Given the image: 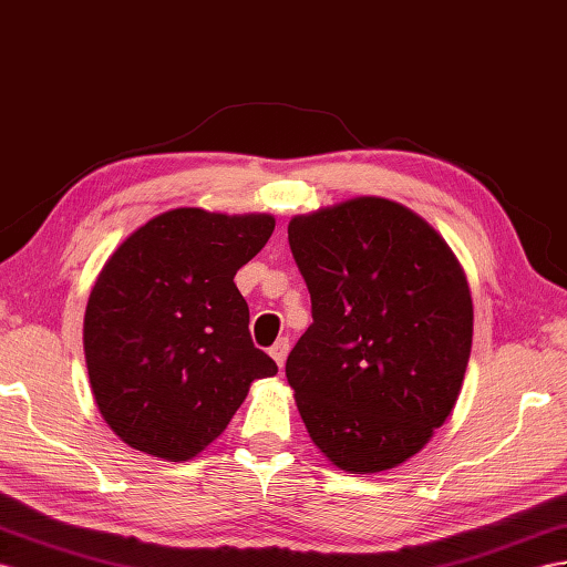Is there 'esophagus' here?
Wrapping results in <instances>:
<instances>
[{"instance_id":"obj_1","label":"esophagus","mask_w":567,"mask_h":567,"mask_svg":"<svg viewBox=\"0 0 567 567\" xmlns=\"http://www.w3.org/2000/svg\"><path fill=\"white\" fill-rule=\"evenodd\" d=\"M287 354H289V340H287V338H280L278 342H275V344L270 347V357L275 359V364H278L280 369L285 367Z\"/></svg>"}]
</instances>
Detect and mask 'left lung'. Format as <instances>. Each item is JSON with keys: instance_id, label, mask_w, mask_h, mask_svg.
<instances>
[{"instance_id": "left-lung-1", "label": "left lung", "mask_w": 567, "mask_h": 567, "mask_svg": "<svg viewBox=\"0 0 567 567\" xmlns=\"http://www.w3.org/2000/svg\"><path fill=\"white\" fill-rule=\"evenodd\" d=\"M287 235L313 313L285 367L303 426L338 470H393L460 398L467 275L424 217L381 196L295 215Z\"/></svg>"}]
</instances>
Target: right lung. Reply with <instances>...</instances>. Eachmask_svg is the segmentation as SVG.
Listing matches in <instances>:
<instances>
[{
	"mask_svg": "<svg viewBox=\"0 0 567 567\" xmlns=\"http://www.w3.org/2000/svg\"><path fill=\"white\" fill-rule=\"evenodd\" d=\"M275 229L268 213L174 208L105 260L83 352L105 424L128 447L186 462L220 435L256 379L278 373L251 342L237 270Z\"/></svg>",
	"mask_w": 567,
	"mask_h": 567,
	"instance_id": "1",
	"label": "right lung"
}]
</instances>
